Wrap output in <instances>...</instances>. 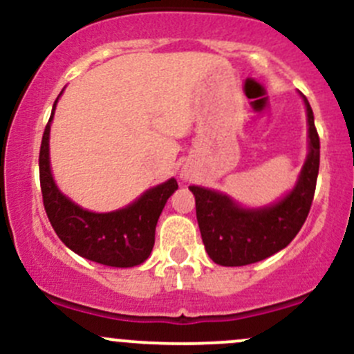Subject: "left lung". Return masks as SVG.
Here are the masks:
<instances>
[{"label":"left lung","mask_w":354,"mask_h":354,"mask_svg":"<svg viewBox=\"0 0 354 354\" xmlns=\"http://www.w3.org/2000/svg\"><path fill=\"white\" fill-rule=\"evenodd\" d=\"M303 101L308 116L310 152L298 183L283 200L263 209H243L219 192L190 187L202 241L210 259L219 266L240 267L260 262L286 248L305 224L319 176L320 138L313 111L306 97Z\"/></svg>","instance_id":"8db88e82"}]
</instances>
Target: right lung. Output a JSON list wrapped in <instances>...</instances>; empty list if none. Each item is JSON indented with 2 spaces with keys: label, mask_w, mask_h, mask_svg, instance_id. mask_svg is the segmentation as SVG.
Masks as SVG:
<instances>
[{
  "label": "right lung",
  "mask_w": 354,
  "mask_h": 354,
  "mask_svg": "<svg viewBox=\"0 0 354 354\" xmlns=\"http://www.w3.org/2000/svg\"><path fill=\"white\" fill-rule=\"evenodd\" d=\"M46 124L39 152V178L42 202L53 230L68 248L84 259L109 267L140 266L151 255L156 240V224L174 194V178L145 192L128 207L114 212L97 214L82 209L65 197L55 185L49 166V130L55 114Z\"/></svg>",
  "instance_id": "obj_1"
}]
</instances>
